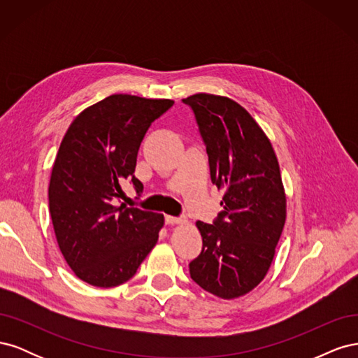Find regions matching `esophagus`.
<instances>
[{
  "mask_svg": "<svg viewBox=\"0 0 358 358\" xmlns=\"http://www.w3.org/2000/svg\"><path fill=\"white\" fill-rule=\"evenodd\" d=\"M166 222L173 225V224H182V222H185V220L180 218V216H170V215H166Z\"/></svg>",
  "mask_w": 358,
  "mask_h": 358,
  "instance_id": "34e87169",
  "label": "esophagus"
}]
</instances>
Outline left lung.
Here are the masks:
<instances>
[{"label":"left lung","instance_id":"left-lung-1","mask_svg":"<svg viewBox=\"0 0 358 358\" xmlns=\"http://www.w3.org/2000/svg\"><path fill=\"white\" fill-rule=\"evenodd\" d=\"M182 101L196 116L212 183L225 189L218 218L196 224L203 249L189 275L216 297H241L264 279L284 230L287 199L278 158L254 117L231 99L196 94Z\"/></svg>","mask_w":358,"mask_h":358}]
</instances>
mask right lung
Instances as JSON below:
<instances>
[{
	"label": "right lung",
	"mask_w": 358,
	"mask_h": 358,
	"mask_svg": "<svg viewBox=\"0 0 358 358\" xmlns=\"http://www.w3.org/2000/svg\"><path fill=\"white\" fill-rule=\"evenodd\" d=\"M173 100L115 94L76 116L49 183V212L61 252L83 282L110 288L133 278L157 245L164 216L115 206L134 176L140 143Z\"/></svg>",
	"instance_id": "add662e5"
}]
</instances>
